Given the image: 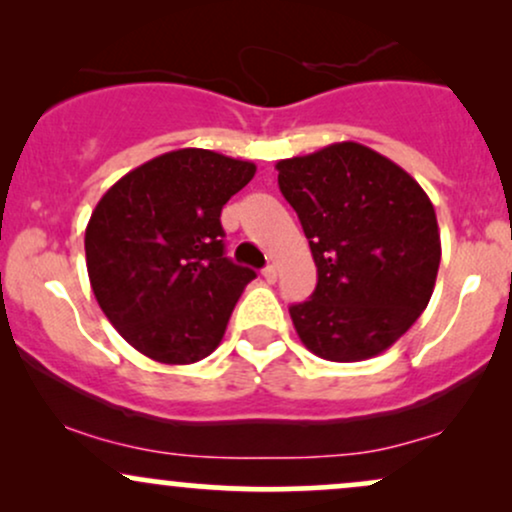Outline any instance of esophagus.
<instances>
[{"label":"esophagus","instance_id":"esophagus-1","mask_svg":"<svg viewBox=\"0 0 512 512\" xmlns=\"http://www.w3.org/2000/svg\"><path fill=\"white\" fill-rule=\"evenodd\" d=\"M262 276H264V281H267V284H274V281H276V267H274V264H267V267L262 269Z\"/></svg>","mask_w":512,"mask_h":512}]
</instances>
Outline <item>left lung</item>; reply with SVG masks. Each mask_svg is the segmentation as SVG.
<instances>
[{"label":"left lung","instance_id":"8db88e82","mask_svg":"<svg viewBox=\"0 0 512 512\" xmlns=\"http://www.w3.org/2000/svg\"><path fill=\"white\" fill-rule=\"evenodd\" d=\"M317 286L289 313L305 349L334 363L383 354L419 320L440 264L436 209L404 168L356 142L276 163Z\"/></svg>","mask_w":512,"mask_h":512}]
</instances>
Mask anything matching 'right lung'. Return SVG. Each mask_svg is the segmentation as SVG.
<instances>
[{
    "mask_svg": "<svg viewBox=\"0 0 512 512\" xmlns=\"http://www.w3.org/2000/svg\"><path fill=\"white\" fill-rule=\"evenodd\" d=\"M255 163L178 149L129 170L86 226V269L110 325L168 366L221 344L240 293L255 279L223 255L221 209L255 178Z\"/></svg>",
    "mask_w": 512,
    "mask_h": 512,
    "instance_id": "add662e5",
    "label": "right lung"
}]
</instances>
